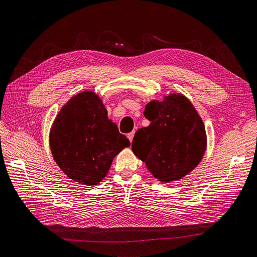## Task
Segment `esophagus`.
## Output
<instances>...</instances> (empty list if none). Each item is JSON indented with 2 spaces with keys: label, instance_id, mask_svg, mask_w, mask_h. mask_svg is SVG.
<instances>
[{
  "label": "esophagus",
  "instance_id": "34e87169",
  "mask_svg": "<svg viewBox=\"0 0 257 257\" xmlns=\"http://www.w3.org/2000/svg\"><path fill=\"white\" fill-rule=\"evenodd\" d=\"M134 135H135V132L133 131V132H131L130 134H127V138H128V140L132 142L133 141V138H134Z\"/></svg>",
  "mask_w": 257,
  "mask_h": 257
}]
</instances>
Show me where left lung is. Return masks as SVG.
<instances>
[{
  "mask_svg": "<svg viewBox=\"0 0 257 257\" xmlns=\"http://www.w3.org/2000/svg\"><path fill=\"white\" fill-rule=\"evenodd\" d=\"M151 121L139 128L132 150L161 182L179 180L198 166L207 148L204 124L191 101L181 94L149 102L145 109Z\"/></svg>",
  "mask_w": 257,
  "mask_h": 257,
  "instance_id": "8db88e82",
  "label": "left lung"
}]
</instances>
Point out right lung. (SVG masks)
I'll return each mask as SVG.
<instances>
[{
	"label": "right lung",
	"instance_id": "right-lung-1",
	"mask_svg": "<svg viewBox=\"0 0 257 257\" xmlns=\"http://www.w3.org/2000/svg\"><path fill=\"white\" fill-rule=\"evenodd\" d=\"M49 145L67 177L96 186L106 176L115 156L131 142L108 119L99 96L85 90L61 108L50 130Z\"/></svg>",
	"mask_w": 257,
	"mask_h": 257
}]
</instances>
